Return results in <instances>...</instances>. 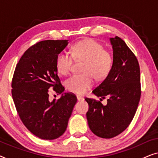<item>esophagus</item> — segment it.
<instances>
[{"mask_svg":"<svg viewBox=\"0 0 158 158\" xmlns=\"http://www.w3.org/2000/svg\"><path fill=\"white\" fill-rule=\"evenodd\" d=\"M77 101H81L84 100V98H83V97H81L80 96H77Z\"/></svg>","mask_w":158,"mask_h":158,"instance_id":"1","label":"esophagus"}]
</instances>
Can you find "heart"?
Listing matches in <instances>:
<instances>
[{"mask_svg": "<svg viewBox=\"0 0 158 158\" xmlns=\"http://www.w3.org/2000/svg\"><path fill=\"white\" fill-rule=\"evenodd\" d=\"M71 55L62 51L57 56L55 65L60 74L70 73L76 62L83 61L81 66L82 74H75L65 81V87L69 91L84 94L94 85V76L96 80L108 76L113 66V57L109 51L103 49V45L94 39H86L75 43L70 49Z\"/></svg>", "mask_w": 158, "mask_h": 158, "instance_id": "1", "label": "heart"}]
</instances>
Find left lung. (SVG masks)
I'll list each match as a JSON object with an SVG mask.
<instances>
[{
    "mask_svg": "<svg viewBox=\"0 0 158 158\" xmlns=\"http://www.w3.org/2000/svg\"><path fill=\"white\" fill-rule=\"evenodd\" d=\"M113 48V66L108 76L93 93L107 98L100 101L85 98L89 105L86 114L90 130L96 136L109 139L124 131L132 121L141 97L140 69L138 60L124 41L116 36L110 39Z\"/></svg>",
    "mask_w": 158,
    "mask_h": 158,
    "instance_id": "8db88e82",
    "label": "left lung"
}]
</instances>
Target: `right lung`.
I'll use <instances>...</instances> for the list:
<instances>
[{"label":"right lung","instance_id":"add662e5","mask_svg":"<svg viewBox=\"0 0 158 158\" xmlns=\"http://www.w3.org/2000/svg\"><path fill=\"white\" fill-rule=\"evenodd\" d=\"M68 40H44L32 45L17 63L11 81V94L16 111L24 126L42 139H55L65 131L77 102L73 93L49 101V89L64 91L55 65L58 54Z\"/></svg>","mask_w":158,"mask_h":158}]
</instances>
